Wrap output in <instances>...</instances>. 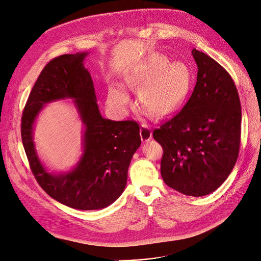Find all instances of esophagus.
I'll use <instances>...</instances> for the list:
<instances>
[{
  "label": "esophagus",
  "instance_id": "esophagus-1",
  "mask_svg": "<svg viewBox=\"0 0 261 261\" xmlns=\"http://www.w3.org/2000/svg\"><path fill=\"white\" fill-rule=\"evenodd\" d=\"M140 136H141L142 141H149L152 138V132H151V128L148 126V125H144V124L141 125Z\"/></svg>",
  "mask_w": 261,
  "mask_h": 261
}]
</instances>
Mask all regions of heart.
I'll return each instance as SVG.
<instances>
[{
  "label": "heart",
  "instance_id": "b5f03b06",
  "mask_svg": "<svg viewBox=\"0 0 261 261\" xmlns=\"http://www.w3.org/2000/svg\"><path fill=\"white\" fill-rule=\"evenodd\" d=\"M165 66L166 60L163 58L144 62L128 77L130 83H147L140 91L138 100L141 108L153 116H166L178 107L189 83V72L181 62H173L166 68ZM128 101L129 96L123 88L110 87L107 97L110 108L123 113Z\"/></svg>",
  "mask_w": 261,
  "mask_h": 261
}]
</instances>
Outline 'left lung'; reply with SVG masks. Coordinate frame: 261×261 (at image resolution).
Listing matches in <instances>:
<instances>
[{"label": "left lung", "instance_id": "1", "mask_svg": "<svg viewBox=\"0 0 261 261\" xmlns=\"http://www.w3.org/2000/svg\"><path fill=\"white\" fill-rule=\"evenodd\" d=\"M198 67L190 99L153 132L164 150L161 173L171 189L201 197L216 191L236 165L241 140V103L226 69L193 49Z\"/></svg>", "mask_w": 261, "mask_h": 261}]
</instances>
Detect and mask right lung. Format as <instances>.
<instances>
[{"mask_svg":"<svg viewBox=\"0 0 261 261\" xmlns=\"http://www.w3.org/2000/svg\"><path fill=\"white\" fill-rule=\"evenodd\" d=\"M78 52L51 60L30 93L21 119V138L36 181L50 197L77 210H99L116 201L127 181L134 153L140 147V127L135 121H111L99 112L94 85ZM70 98L85 126L83 155L68 173H49L33 141L34 124L47 103Z\"/></svg>","mask_w":261,"mask_h":261,"instance_id":"right-lung-1","label":"right lung"}]
</instances>
